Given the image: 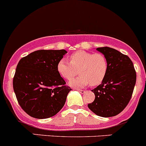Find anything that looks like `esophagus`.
Here are the masks:
<instances>
[{
    "instance_id": "34e87169",
    "label": "esophagus",
    "mask_w": 146,
    "mask_h": 146,
    "mask_svg": "<svg viewBox=\"0 0 146 146\" xmlns=\"http://www.w3.org/2000/svg\"><path fill=\"white\" fill-rule=\"evenodd\" d=\"M75 90H77L78 92H79L80 93H81V94H84V93H85V91H84V90L78 89V88H76V89H75Z\"/></svg>"
}]
</instances>
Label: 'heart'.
<instances>
[{
    "mask_svg": "<svg viewBox=\"0 0 146 146\" xmlns=\"http://www.w3.org/2000/svg\"><path fill=\"white\" fill-rule=\"evenodd\" d=\"M70 62L65 58L60 60L57 69L66 80H70L79 72L81 75L69 83L72 86L84 87L88 84L96 86L102 84L107 76L108 62L103 54L78 50L70 54Z\"/></svg>",
    "mask_w": 146,
    "mask_h": 146,
    "instance_id": "1",
    "label": "heart"
}]
</instances>
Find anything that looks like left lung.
Returning <instances> with one entry per match:
<instances>
[{
    "instance_id": "obj_1",
    "label": "left lung",
    "mask_w": 146,
    "mask_h": 146,
    "mask_svg": "<svg viewBox=\"0 0 146 146\" xmlns=\"http://www.w3.org/2000/svg\"><path fill=\"white\" fill-rule=\"evenodd\" d=\"M96 50L106 57L108 71L100 85L92 90L95 99L88 107L98 116H116L128 104L136 82V72L127 55L108 47Z\"/></svg>"
}]
</instances>
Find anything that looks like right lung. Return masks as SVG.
<instances>
[{
	"instance_id": "obj_1",
	"label": "right lung",
	"mask_w": 146,
	"mask_h": 146,
	"mask_svg": "<svg viewBox=\"0 0 146 146\" xmlns=\"http://www.w3.org/2000/svg\"><path fill=\"white\" fill-rule=\"evenodd\" d=\"M65 50H36L24 57L16 67L13 91L22 110L29 116L45 119L63 107L71 88L57 69Z\"/></svg>"
}]
</instances>
